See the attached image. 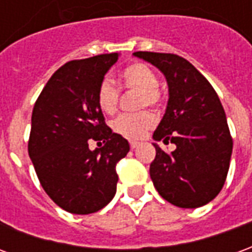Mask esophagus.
Here are the masks:
<instances>
[{
	"label": "esophagus",
	"mask_w": 252,
	"mask_h": 252,
	"mask_svg": "<svg viewBox=\"0 0 252 252\" xmlns=\"http://www.w3.org/2000/svg\"><path fill=\"white\" fill-rule=\"evenodd\" d=\"M129 146H131L132 150H135L139 146V142H129Z\"/></svg>",
	"instance_id": "1"
}]
</instances>
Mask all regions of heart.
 I'll return each mask as SVG.
<instances>
[{"mask_svg": "<svg viewBox=\"0 0 252 252\" xmlns=\"http://www.w3.org/2000/svg\"><path fill=\"white\" fill-rule=\"evenodd\" d=\"M120 81L126 89L139 92L137 106H158L162 101V93L158 89V78L144 63H132L126 66L120 74ZM119 89L109 79H102L99 82L95 93V101L98 108L104 113H113L119 104ZM157 124V117L154 113L144 110L139 113H126L116 117L112 123L113 131L126 139H140Z\"/></svg>", "mask_w": 252, "mask_h": 252, "instance_id": "1", "label": "heart"}]
</instances>
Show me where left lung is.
<instances>
[{
	"instance_id": "obj_1",
	"label": "left lung",
	"mask_w": 252,
	"mask_h": 252,
	"mask_svg": "<svg viewBox=\"0 0 252 252\" xmlns=\"http://www.w3.org/2000/svg\"><path fill=\"white\" fill-rule=\"evenodd\" d=\"M133 55L163 72L169 102L154 139L173 143L164 153L157 143L150 175L164 200L180 208H198L216 197L227 178L232 136L219 95L202 74L175 54L137 51Z\"/></svg>"
}]
</instances>
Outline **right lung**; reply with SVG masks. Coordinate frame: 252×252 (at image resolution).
<instances>
[{"label": "right lung", "mask_w": 252, "mask_h": 252, "mask_svg": "<svg viewBox=\"0 0 252 252\" xmlns=\"http://www.w3.org/2000/svg\"><path fill=\"white\" fill-rule=\"evenodd\" d=\"M117 59L113 52L67 62L32 110L30 158L44 191L70 213L89 215L109 204L119 181L116 164L129 151L126 139L105 124L95 101L99 82ZM90 140L105 144L92 152Z\"/></svg>", "instance_id": "add662e5"}]
</instances>
